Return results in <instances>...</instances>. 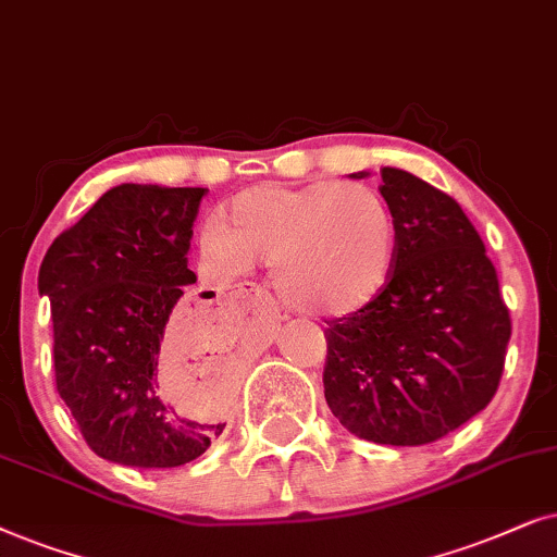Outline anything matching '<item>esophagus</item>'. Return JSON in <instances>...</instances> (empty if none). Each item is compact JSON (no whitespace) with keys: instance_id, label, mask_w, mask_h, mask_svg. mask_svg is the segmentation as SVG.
Instances as JSON below:
<instances>
[{"instance_id":"esophagus-1","label":"esophagus","mask_w":557,"mask_h":557,"mask_svg":"<svg viewBox=\"0 0 557 557\" xmlns=\"http://www.w3.org/2000/svg\"><path fill=\"white\" fill-rule=\"evenodd\" d=\"M257 298H259V300H262V298H264V295H262V293H259V290H257Z\"/></svg>"}]
</instances>
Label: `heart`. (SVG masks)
I'll return each mask as SVG.
<instances>
[{"label":"heart","instance_id":"b5f03b06","mask_svg":"<svg viewBox=\"0 0 557 557\" xmlns=\"http://www.w3.org/2000/svg\"><path fill=\"white\" fill-rule=\"evenodd\" d=\"M198 249L213 274L272 267L283 306L310 318H341L384 293L397 228L384 198L367 185H255L206 226Z\"/></svg>","mask_w":557,"mask_h":557}]
</instances>
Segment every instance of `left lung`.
Listing matches in <instances>:
<instances>
[{"label": "left lung", "instance_id": "1", "mask_svg": "<svg viewBox=\"0 0 557 557\" xmlns=\"http://www.w3.org/2000/svg\"><path fill=\"white\" fill-rule=\"evenodd\" d=\"M380 190L397 228L395 270L380 298L325 331V403L356 438L425 446L492 403L509 310L454 198L399 168H382Z\"/></svg>", "mask_w": 557, "mask_h": 557}]
</instances>
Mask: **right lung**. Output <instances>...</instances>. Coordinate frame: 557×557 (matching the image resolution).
Returning a JSON list of instances; mask_svg holds the SVG:
<instances>
[{
  "instance_id": "1",
  "label": "right lung",
  "mask_w": 557,
  "mask_h": 557,
  "mask_svg": "<svg viewBox=\"0 0 557 557\" xmlns=\"http://www.w3.org/2000/svg\"><path fill=\"white\" fill-rule=\"evenodd\" d=\"M206 188L122 183L50 244L37 290L50 298L58 395L88 448L111 463L175 469L226 422L162 387L170 356L221 346L213 315L185 313L188 249Z\"/></svg>"
}]
</instances>
